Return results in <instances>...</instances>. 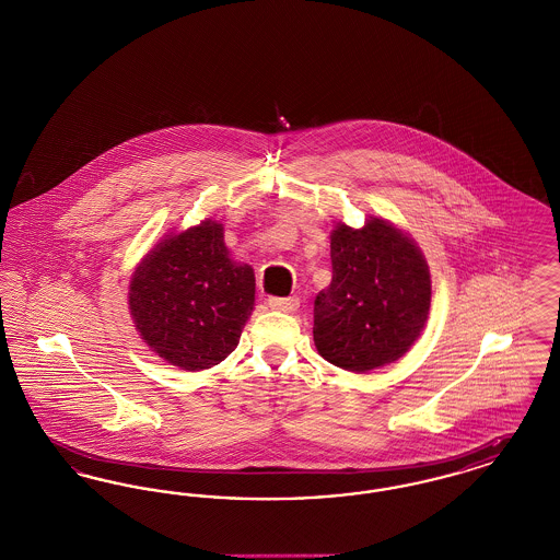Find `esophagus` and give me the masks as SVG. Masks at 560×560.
<instances>
[{"mask_svg": "<svg viewBox=\"0 0 560 560\" xmlns=\"http://www.w3.org/2000/svg\"><path fill=\"white\" fill-rule=\"evenodd\" d=\"M268 306L272 311H283V313H293L300 306V300L292 295V298H268Z\"/></svg>", "mask_w": 560, "mask_h": 560, "instance_id": "esophagus-1", "label": "esophagus"}]
</instances>
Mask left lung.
Instances as JSON below:
<instances>
[{"mask_svg":"<svg viewBox=\"0 0 560 560\" xmlns=\"http://www.w3.org/2000/svg\"><path fill=\"white\" fill-rule=\"evenodd\" d=\"M331 283L315 298V347L348 372L397 361L424 329L430 272L413 241L373 218L331 233Z\"/></svg>","mask_w":560,"mask_h":560,"instance_id":"8db88e82","label":"left lung"}]
</instances>
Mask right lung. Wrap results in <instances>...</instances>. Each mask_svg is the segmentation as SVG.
<instances>
[{
	"mask_svg": "<svg viewBox=\"0 0 560 560\" xmlns=\"http://www.w3.org/2000/svg\"><path fill=\"white\" fill-rule=\"evenodd\" d=\"M254 292V270L229 258L222 224L206 220L167 235L140 262L130 283V313L160 357L199 372L237 348Z\"/></svg>",
	"mask_w": 560,
	"mask_h": 560,
	"instance_id": "add662e5",
	"label": "right lung"
}]
</instances>
